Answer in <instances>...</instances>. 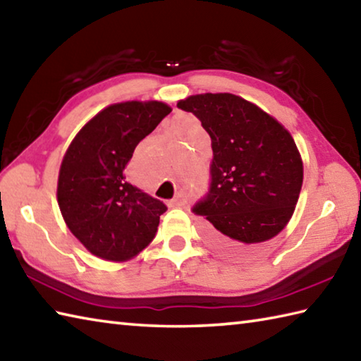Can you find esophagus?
Segmentation results:
<instances>
[{"mask_svg": "<svg viewBox=\"0 0 361 361\" xmlns=\"http://www.w3.org/2000/svg\"><path fill=\"white\" fill-rule=\"evenodd\" d=\"M188 202V194L185 192V190H180L178 194L175 195V199L171 202L172 207H183Z\"/></svg>", "mask_w": 361, "mask_h": 361, "instance_id": "34e87169", "label": "esophagus"}]
</instances>
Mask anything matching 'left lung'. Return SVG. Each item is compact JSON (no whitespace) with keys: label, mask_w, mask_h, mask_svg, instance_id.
Returning <instances> with one entry per match:
<instances>
[{"label":"left lung","mask_w":361,"mask_h":361,"mask_svg":"<svg viewBox=\"0 0 361 361\" xmlns=\"http://www.w3.org/2000/svg\"><path fill=\"white\" fill-rule=\"evenodd\" d=\"M180 109L209 134V188L192 207L204 236L228 253H247L285 228L298 203L303 166L283 126L233 94L192 95Z\"/></svg>","instance_id":"obj_1"}]
</instances>
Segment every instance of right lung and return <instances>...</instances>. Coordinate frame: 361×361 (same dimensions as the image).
<instances>
[{
    "instance_id": "obj_1",
    "label": "right lung",
    "mask_w": 361,
    "mask_h": 361,
    "mask_svg": "<svg viewBox=\"0 0 361 361\" xmlns=\"http://www.w3.org/2000/svg\"><path fill=\"white\" fill-rule=\"evenodd\" d=\"M171 108L161 102L111 104L82 126L62 159L58 203L70 231L94 255L125 261L157 235L167 207L126 181L134 148Z\"/></svg>"
}]
</instances>
